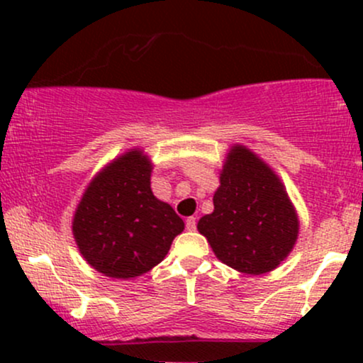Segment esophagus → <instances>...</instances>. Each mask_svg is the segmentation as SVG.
I'll return each mask as SVG.
<instances>
[{
	"label": "esophagus",
	"instance_id": "34e87169",
	"mask_svg": "<svg viewBox=\"0 0 363 363\" xmlns=\"http://www.w3.org/2000/svg\"><path fill=\"white\" fill-rule=\"evenodd\" d=\"M186 228L189 232H194L196 230V218H194V216H189V218L186 220Z\"/></svg>",
	"mask_w": 363,
	"mask_h": 363
}]
</instances>
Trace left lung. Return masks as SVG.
Wrapping results in <instances>:
<instances>
[{
    "mask_svg": "<svg viewBox=\"0 0 363 363\" xmlns=\"http://www.w3.org/2000/svg\"><path fill=\"white\" fill-rule=\"evenodd\" d=\"M213 206L198 230L215 256L237 272H272L297 240V213L280 179L247 148L234 147L228 153Z\"/></svg>",
    "mask_w": 363,
    "mask_h": 363,
    "instance_id": "1",
    "label": "left lung"
}]
</instances>
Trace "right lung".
<instances>
[{"label":"right lung","instance_id":"right-lung-1","mask_svg":"<svg viewBox=\"0 0 363 363\" xmlns=\"http://www.w3.org/2000/svg\"><path fill=\"white\" fill-rule=\"evenodd\" d=\"M152 164L140 150L119 157L86 187L73 218L82 256L111 278L150 272L169 252L184 222L150 189Z\"/></svg>","mask_w":363,"mask_h":363}]
</instances>
